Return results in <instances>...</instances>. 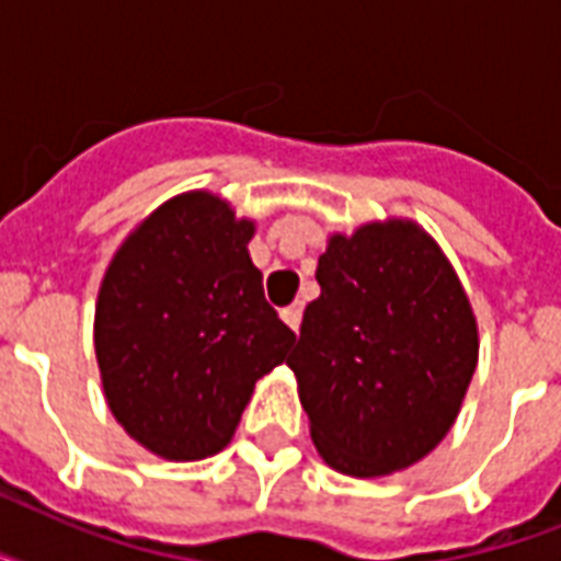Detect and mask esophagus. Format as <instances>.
<instances>
[{"mask_svg":"<svg viewBox=\"0 0 561 561\" xmlns=\"http://www.w3.org/2000/svg\"><path fill=\"white\" fill-rule=\"evenodd\" d=\"M282 320H285L294 332H299V323H302V302H294V306L282 308Z\"/></svg>","mask_w":561,"mask_h":561,"instance_id":"1","label":"esophagus"}]
</instances>
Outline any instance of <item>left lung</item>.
Returning <instances> with one entry per match:
<instances>
[{
	"label": "left lung",
	"mask_w": 561,
	"mask_h": 561,
	"mask_svg": "<svg viewBox=\"0 0 561 561\" xmlns=\"http://www.w3.org/2000/svg\"><path fill=\"white\" fill-rule=\"evenodd\" d=\"M288 367L317 454L383 478L434 451L478 369V320L434 236L410 218L332 232Z\"/></svg>",
	"instance_id": "1"
}]
</instances>
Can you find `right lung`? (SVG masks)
<instances>
[{"label": "right lung", "mask_w": 561, "mask_h": 561, "mask_svg": "<svg viewBox=\"0 0 561 561\" xmlns=\"http://www.w3.org/2000/svg\"><path fill=\"white\" fill-rule=\"evenodd\" d=\"M255 220L194 188L139 220L95 299V358L110 413L162 460L224 451L255 381L297 334L267 306L250 259Z\"/></svg>", "instance_id": "obj_1"}]
</instances>
